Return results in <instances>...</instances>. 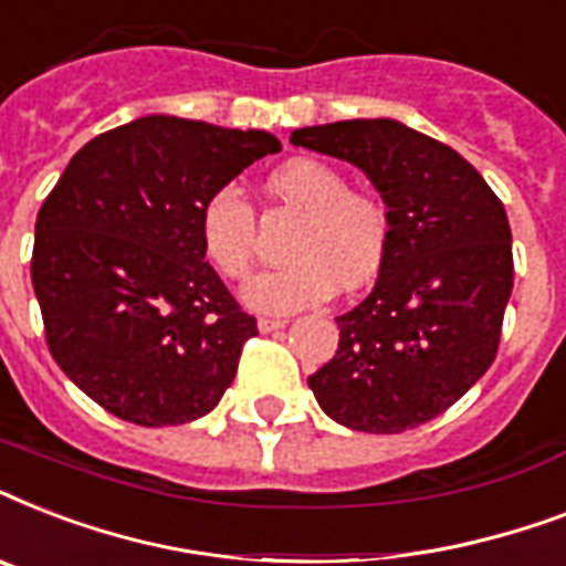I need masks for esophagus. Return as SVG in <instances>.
Instances as JSON below:
<instances>
[{
  "label": "esophagus",
  "mask_w": 566,
  "mask_h": 566,
  "mask_svg": "<svg viewBox=\"0 0 566 566\" xmlns=\"http://www.w3.org/2000/svg\"><path fill=\"white\" fill-rule=\"evenodd\" d=\"M284 326H287V319H270V317L258 319V332H261V335L279 332V328H284Z\"/></svg>",
  "instance_id": "34e87169"
}]
</instances>
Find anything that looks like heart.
Returning <instances> with one entry per match:
<instances>
[{
    "label": "heart",
    "mask_w": 566,
    "mask_h": 566,
    "mask_svg": "<svg viewBox=\"0 0 566 566\" xmlns=\"http://www.w3.org/2000/svg\"><path fill=\"white\" fill-rule=\"evenodd\" d=\"M266 193L305 211L293 234L291 264L258 273L243 287V302L261 314H293L326 302L344 284L358 291L385 264V208L349 190L344 172L317 158H293L266 176ZM199 243L208 264L226 279H243L258 243V213L238 185H222L199 208Z\"/></svg>",
    "instance_id": "obj_1"
}]
</instances>
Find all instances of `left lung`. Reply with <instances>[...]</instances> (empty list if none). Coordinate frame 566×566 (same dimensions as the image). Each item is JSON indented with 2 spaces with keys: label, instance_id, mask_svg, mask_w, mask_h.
I'll return each mask as SVG.
<instances>
[{
  "label": "left lung",
  "instance_id": "8db88e82",
  "mask_svg": "<svg viewBox=\"0 0 566 566\" xmlns=\"http://www.w3.org/2000/svg\"><path fill=\"white\" fill-rule=\"evenodd\" d=\"M291 144L358 167L390 226L370 296L337 317L335 358L308 387L346 429H417L496 358L514 287L509 213L473 164L399 119L296 128Z\"/></svg>",
  "mask_w": 566,
  "mask_h": 566
}]
</instances>
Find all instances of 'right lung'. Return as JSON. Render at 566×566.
Wrapping results in <instances>:
<instances>
[{
    "instance_id": "add662e5",
    "label": "right lung",
    "mask_w": 566,
    "mask_h": 566,
    "mask_svg": "<svg viewBox=\"0 0 566 566\" xmlns=\"http://www.w3.org/2000/svg\"><path fill=\"white\" fill-rule=\"evenodd\" d=\"M270 132L170 114L93 137L38 213L31 284L57 367L119 420H199L258 335L199 243L208 196L264 155Z\"/></svg>"
}]
</instances>
